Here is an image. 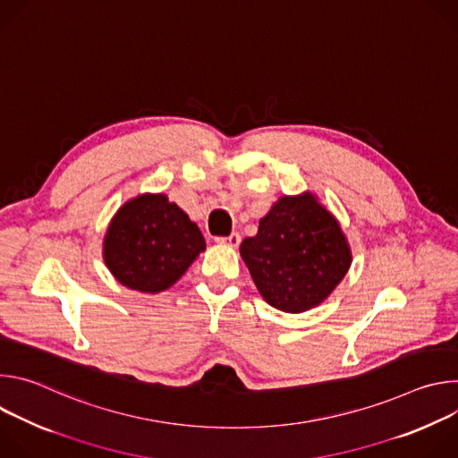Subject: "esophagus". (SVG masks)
<instances>
[{"label": "esophagus", "instance_id": "obj_1", "mask_svg": "<svg viewBox=\"0 0 458 458\" xmlns=\"http://www.w3.org/2000/svg\"><path fill=\"white\" fill-rule=\"evenodd\" d=\"M216 241H217L219 244H228V246H232V248H237L239 242H241V235H239V233H230L228 237H217Z\"/></svg>", "mask_w": 458, "mask_h": 458}]
</instances>
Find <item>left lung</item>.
<instances>
[{
	"instance_id": "1",
	"label": "left lung",
	"mask_w": 458,
	"mask_h": 458,
	"mask_svg": "<svg viewBox=\"0 0 458 458\" xmlns=\"http://www.w3.org/2000/svg\"><path fill=\"white\" fill-rule=\"evenodd\" d=\"M239 251L259 293L286 313L324 302L352 267L337 217L310 190L279 198Z\"/></svg>"
}]
</instances>
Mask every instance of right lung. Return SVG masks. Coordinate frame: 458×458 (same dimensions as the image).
<instances>
[{"mask_svg":"<svg viewBox=\"0 0 458 458\" xmlns=\"http://www.w3.org/2000/svg\"><path fill=\"white\" fill-rule=\"evenodd\" d=\"M205 250L199 226L161 191L128 199L103 239V260L114 279L152 295L175 284Z\"/></svg>","mask_w":458,"mask_h":458,"instance_id":"add662e5","label":"right lung"}]
</instances>
